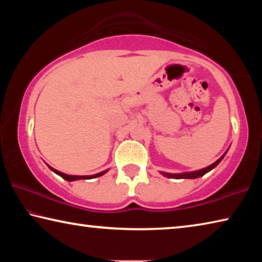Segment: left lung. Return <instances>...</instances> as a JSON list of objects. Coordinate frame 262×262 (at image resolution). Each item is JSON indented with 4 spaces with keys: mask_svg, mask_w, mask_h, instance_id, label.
<instances>
[{
    "mask_svg": "<svg viewBox=\"0 0 262 262\" xmlns=\"http://www.w3.org/2000/svg\"><path fill=\"white\" fill-rule=\"evenodd\" d=\"M228 150L223 155H222V156L219 159H217L215 163H212L211 165L207 166V167L200 168V170L190 171V172H183V173H168V172L161 171V174H163L164 177H166V178H172V179H196V178H200V177L205 176L206 173H208V172L211 171L212 168H215L217 165H219L222 159H223L225 155H227Z\"/></svg>",
    "mask_w": 262,
    "mask_h": 262,
    "instance_id": "left-lung-1",
    "label": "left lung"
}]
</instances>
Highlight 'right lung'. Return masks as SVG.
<instances>
[{
	"label": "right lung",
	"mask_w": 262,
	"mask_h": 262,
	"mask_svg": "<svg viewBox=\"0 0 262 262\" xmlns=\"http://www.w3.org/2000/svg\"><path fill=\"white\" fill-rule=\"evenodd\" d=\"M47 166L51 168V170L54 172V173H56L57 176H60L61 178H63L64 180H67V181H75V180H81V179H94V178H98V177H101V176H104L106 172L108 171V168L107 170H105V171H101V172H99V173H96V174H92V176H72V174H66V173H63V172H60V171H57V170H55V168H53L52 166H50L47 164Z\"/></svg>",
	"instance_id": "right-lung-1"
}]
</instances>
